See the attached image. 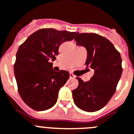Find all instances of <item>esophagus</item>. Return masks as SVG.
<instances>
[{"mask_svg": "<svg viewBox=\"0 0 134 134\" xmlns=\"http://www.w3.org/2000/svg\"><path fill=\"white\" fill-rule=\"evenodd\" d=\"M70 79H74V78H76V76H74L72 73H70Z\"/></svg>", "mask_w": 134, "mask_h": 134, "instance_id": "obj_1", "label": "esophagus"}]
</instances>
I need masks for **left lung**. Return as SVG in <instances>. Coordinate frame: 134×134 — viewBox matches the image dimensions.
Returning a JSON list of instances; mask_svg holds the SVG:
<instances>
[{"instance_id":"1","label":"left lung","mask_w":134,"mask_h":134,"mask_svg":"<svg viewBox=\"0 0 134 134\" xmlns=\"http://www.w3.org/2000/svg\"><path fill=\"white\" fill-rule=\"evenodd\" d=\"M74 40L77 46L86 49V68L94 74L86 82L77 77L79 84L72 91L74 102L84 111H98L116 92L122 73L121 56L110 40L99 34L76 32Z\"/></svg>"}]
</instances>
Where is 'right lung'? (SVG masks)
Here are the masks:
<instances>
[{
	"label": "right lung",
	"instance_id": "add662e5",
	"mask_svg": "<svg viewBox=\"0 0 134 134\" xmlns=\"http://www.w3.org/2000/svg\"><path fill=\"white\" fill-rule=\"evenodd\" d=\"M75 34L54 29H40L18 48L14 65L18 92L33 110H48L57 102L59 90L70 74L66 70L55 72L51 61L56 60L62 43L73 40Z\"/></svg>",
	"mask_w": 134,
	"mask_h": 134
}]
</instances>
